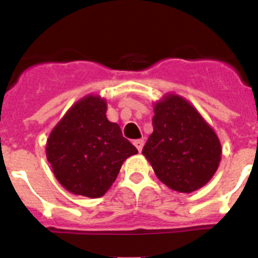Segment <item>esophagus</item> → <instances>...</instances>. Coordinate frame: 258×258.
Listing matches in <instances>:
<instances>
[{
	"label": "esophagus",
	"instance_id": "1",
	"mask_svg": "<svg viewBox=\"0 0 258 258\" xmlns=\"http://www.w3.org/2000/svg\"><path fill=\"white\" fill-rule=\"evenodd\" d=\"M133 145L136 146L137 150L141 152V151H142V149H143V145H145V141H143V140H136L133 142Z\"/></svg>",
	"mask_w": 258,
	"mask_h": 258
}]
</instances>
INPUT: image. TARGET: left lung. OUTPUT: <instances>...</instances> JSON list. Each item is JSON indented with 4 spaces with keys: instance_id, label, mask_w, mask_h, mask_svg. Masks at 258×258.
Instances as JSON below:
<instances>
[{
    "instance_id": "1",
    "label": "left lung",
    "mask_w": 258,
    "mask_h": 258,
    "mask_svg": "<svg viewBox=\"0 0 258 258\" xmlns=\"http://www.w3.org/2000/svg\"><path fill=\"white\" fill-rule=\"evenodd\" d=\"M154 132L142 154L156 177L178 192H192L208 183L221 160V143L187 101L168 95L156 103Z\"/></svg>"
}]
</instances>
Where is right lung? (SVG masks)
<instances>
[{"label": "right lung", "mask_w": 258, "mask_h": 258, "mask_svg": "<svg viewBox=\"0 0 258 258\" xmlns=\"http://www.w3.org/2000/svg\"><path fill=\"white\" fill-rule=\"evenodd\" d=\"M103 99L77 102L49 137L46 156L63 187L75 195L101 198L115 182L126 157L138 150L106 117Z\"/></svg>", "instance_id": "add662e5"}]
</instances>
